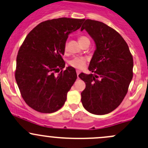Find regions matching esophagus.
<instances>
[{"mask_svg":"<svg viewBox=\"0 0 148 148\" xmlns=\"http://www.w3.org/2000/svg\"><path fill=\"white\" fill-rule=\"evenodd\" d=\"M79 73H80V71H79V70H77V77H79Z\"/></svg>","mask_w":148,"mask_h":148,"instance_id":"34e87169","label":"esophagus"}]
</instances>
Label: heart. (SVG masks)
Masks as SVG:
<instances>
[{
    "label": "heart",
    "mask_w": 148,
    "mask_h": 148,
    "mask_svg": "<svg viewBox=\"0 0 148 148\" xmlns=\"http://www.w3.org/2000/svg\"><path fill=\"white\" fill-rule=\"evenodd\" d=\"M79 42L81 45L84 44L86 42H89V39L86 36H81L79 37ZM67 49V47L66 45H65L64 46V50L66 51ZM86 60L84 57H74V58L71 59V60L69 62V64L72 67L75 68L77 69H83L84 66H85V64H86Z\"/></svg>",
    "instance_id": "1"
}]
</instances>
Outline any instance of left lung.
Listing matches in <instances>:
<instances>
[{
  "label": "left lung",
  "mask_w": 148,
  "mask_h": 148,
  "mask_svg": "<svg viewBox=\"0 0 148 148\" xmlns=\"http://www.w3.org/2000/svg\"><path fill=\"white\" fill-rule=\"evenodd\" d=\"M83 29L94 39L96 49L88 66L95 74L79 75L86 84L81 100L89 113L107 114L119 106L127 94L133 76V56L122 36L103 23L87 19Z\"/></svg>",
  "instance_id": "obj_1"
}]
</instances>
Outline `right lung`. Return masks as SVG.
<instances>
[{
	"instance_id": "obj_1",
	"label": "right lung",
	"mask_w": 148,
	"mask_h": 148,
	"mask_svg": "<svg viewBox=\"0 0 148 148\" xmlns=\"http://www.w3.org/2000/svg\"><path fill=\"white\" fill-rule=\"evenodd\" d=\"M84 21L60 18L42 22L23 41L17 55L15 77L22 97L32 109L51 113L64 104L77 75L72 66L63 71L62 55L69 34L80 28ZM57 72L60 73L56 75Z\"/></svg>"
}]
</instances>
